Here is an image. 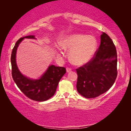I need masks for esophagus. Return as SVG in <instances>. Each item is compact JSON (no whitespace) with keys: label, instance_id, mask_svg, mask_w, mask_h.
Instances as JSON below:
<instances>
[{"label":"esophagus","instance_id":"obj_1","mask_svg":"<svg viewBox=\"0 0 131 131\" xmlns=\"http://www.w3.org/2000/svg\"><path fill=\"white\" fill-rule=\"evenodd\" d=\"M66 71H67V73L70 72V71H71V68H69V67H67V68H66Z\"/></svg>","mask_w":131,"mask_h":131}]
</instances>
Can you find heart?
<instances>
[{
    "label": "heart",
    "mask_w": 131,
    "mask_h": 131,
    "mask_svg": "<svg viewBox=\"0 0 131 131\" xmlns=\"http://www.w3.org/2000/svg\"><path fill=\"white\" fill-rule=\"evenodd\" d=\"M97 45L95 37L81 34L68 36L61 42L62 49L70 51V58L76 65L88 62L94 56Z\"/></svg>",
    "instance_id": "1"
}]
</instances>
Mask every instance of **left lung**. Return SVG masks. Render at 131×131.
Segmentation results:
<instances>
[{"instance_id":"obj_1","label":"left lung","mask_w":131,"mask_h":131,"mask_svg":"<svg viewBox=\"0 0 131 131\" xmlns=\"http://www.w3.org/2000/svg\"><path fill=\"white\" fill-rule=\"evenodd\" d=\"M117 52L112 39L104 32L101 43L94 57L76 69V88L78 92L86 98H94L107 92L117 76Z\"/></svg>"}]
</instances>
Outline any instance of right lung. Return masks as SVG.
I'll use <instances>...</instances> for the list:
<instances>
[{
    "mask_svg": "<svg viewBox=\"0 0 131 131\" xmlns=\"http://www.w3.org/2000/svg\"><path fill=\"white\" fill-rule=\"evenodd\" d=\"M24 38L36 39L35 36L30 35L21 37L12 49L10 61L12 78L23 94L34 101H44L55 94L58 83L66 73L65 67L51 65L39 79H31L21 74L16 63V52L19 44Z\"/></svg>",
    "mask_w": 131,
    "mask_h": 131,
    "instance_id": "right-lung-1",
    "label": "right lung"
}]
</instances>
